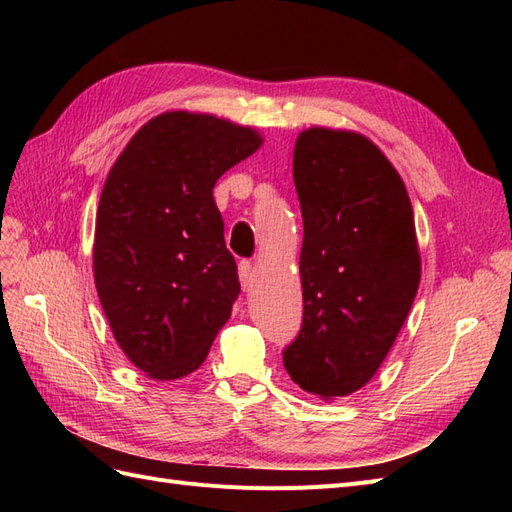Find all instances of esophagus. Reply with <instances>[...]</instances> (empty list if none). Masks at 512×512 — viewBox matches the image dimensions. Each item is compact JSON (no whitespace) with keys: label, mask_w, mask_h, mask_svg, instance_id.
Here are the masks:
<instances>
[{"label":"esophagus","mask_w":512,"mask_h":512,"mask_svg":"<svg viewBox=\"0 0 512 512\" xmlns=\"http://www.w3.org/2000/svg\"><path fill=\"white\" fill-rule=\"evenodd\" d=\"M239 280H241V288L243 290H250L254 286V267L252 262H239Z\"/></svg>","instance_id":"34e87169"}]
</instances>
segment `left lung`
Returning a JSON list of instances; mask_svg holds the SVG:
<instances>
[{
    "label": "left lung",
    "mask_w": 512,
    "mask_h": 512,
    "mask_svg": "<svg viewBox=\"0 0 512 512\" xmlns=\"http://www.w3.org/2000/svg\"><path fill=\"white\" fill-rule=\"evenodd\" d=\"M303 215V322L282 350L294 384L322 399L365 386L421 282L406 185L365 136L309 128L292 158Z\"/></svg>",
    "instance_id": "8db88e82"
}]
</instances>
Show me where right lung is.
<instances>
[{"instance_id": "right-lung-1", "label": "right lung", "mask_w": 512, "mask_h": 512, "mask_svg": "<svg viewBox=\"0 0 512 512\" xmlns=\"http://www.w3.org/2000/svg\"><path fill=\"white\" fill-rule=\"evenodd\" d=\"M252 128L173 111L138 130L106 177L94 277L119 348L149 378L207 359L241 284L213 185L260 147Z\"/></svg>"}]
</instances>
